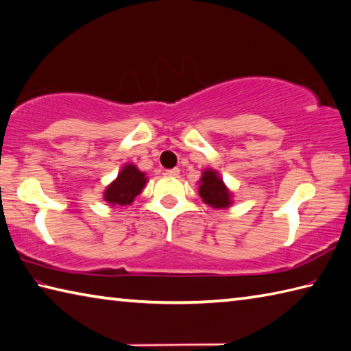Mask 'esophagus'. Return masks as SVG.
Masks as SVG:
<instances>
[{
    "label": "esophagus",
    "instance_id": "34e87169",
    "mask_svg": "<svg viewBox=\"0 0 351 351\" xmlns=\"http://www.w3.org/2000/svg\"><path fill=\"white\" fill-rule=\"evenodd\" d=\"M165 175H167V176H171V178L180 176V169H170V170H165Z\"/></svg>",
    "mask_w": 351,
    "mask_h": 351
}]
</instances>
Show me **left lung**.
Listing matches in <instances>:
<instances>
[{
    "label": "left lung",
    "mask_w": 351,
    "mask_h": 351,
    "mask_svg": "<svg viewBox=\"0 0 351 351\" xmlns=\"http://www.w3.org/2000/svg\"><path fill=\"white\" fill-rule=\"evenodd\" d=\"M199 196L202 201L215 208H227L232 204V193L218 175V171L207 169L199 180Z\"/></svg>",
    "instance_id": "obj_1"
}]
</instances>
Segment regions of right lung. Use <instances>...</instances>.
Masks as SVG:
<instances>
[{"label": "right lung", "instance_id": "right-lung-1", "mask_svg": "<svg viewBox=\"0 0 351 351\" xmlns=\"http://www.w3.org/2000/svg\"><path fill=\"white\" fill-rule=\"evenodd\" d=\"M147 182V178L139 171L133 164H125L123 170L118 173V178L110 186H107L104 192V201L110 206H130L133 199L143 192Z\"/></svg>", "mask_w": 351, "mask_h": 351}]
</instances>
